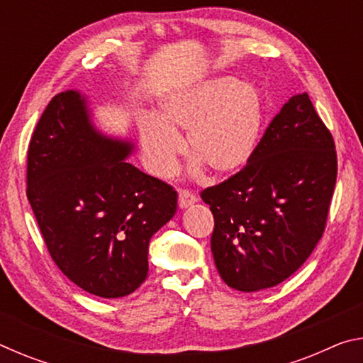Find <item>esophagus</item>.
<instances>
[{"label":"esophagus","mask_w":363,"mask_h":363,"mask_svg":"<svg viewBox=\"0 0 363 363\" xmlns=\"http://www.w3.org/2000/svg\"><path fill=\"white\" fill-rule=\"evenodd\" d=\"M196 200L199 199L192 192H189V190H179V208H182V210L196 203Z\"/></svg>","instance_id":"34e87169"}]
</instances>
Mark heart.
I'll use <instances>...</instances> for the list:
<instances>
[{
    "instance_id": "1",
    "label": "heart",
    "mask_w": 363,
    "mask_h": 363,
    "mask_svg": "<svg viewBox=\"0 0 363 363\" xmlns=\"http://www.w3.org/2000/svg\"><path fill=\"white\" fill-rule=\"evenodd\" d=\"M266 104L261 91L230 75H220L171 89L160 101V116L139 123L147 167L160 177L176 171L186 149L194 158L190 173L203 168L224 177L242 171L259 147Z\"/></svg>"
}]
</instances>
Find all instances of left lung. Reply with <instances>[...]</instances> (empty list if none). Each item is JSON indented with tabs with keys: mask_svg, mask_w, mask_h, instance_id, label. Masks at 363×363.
<instances>
[{
	"mask_svg": "<svg viewBox=\"0 0 363 363\" xmlns=\"http://www.w3.org/2000/svg\"><path fill=\"white\" fill-rule=\"evenodd\" d=\"M336 171L333 138L307 93L294 94L247 167L200 194L214 216L220 279L253 293L296 272L322 238Z\"/></svg>",
	"mask_w": 363,
	"mask_h": 363,
	"instance_id": "8db88e82",
	"label": "left lung"
}]
</instances>
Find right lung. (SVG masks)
Instances as JSON below:
<instances>
[{
  "label": "right lung",
  "instance_id": "right-lung-1",
  "mask_svg": "<svg viewBox=\"0 0 363 363\" xmlns=\"http://www.w3.org/2000/svg\"><path fill=\"white\" fill-rule=\"evenodd\" d=\"M134 144L94 125L86 96L48 104L30 140L27 196L49 255L73 284L123 298L149 274V243L173 219L177 194L128 158Z\"/></svg>",
  "mask_w": 363,
  "mask_h": 363
}]
</instances>
